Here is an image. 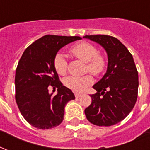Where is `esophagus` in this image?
<instances>
[{
	"label": "esophagus",
	"mask_w": 150,
	"mask_h": 150,
	"mask_svg": "<svg viewBox=\"0 0 150 150\" xmlns=\"http://www.w3.org/2000/svg\"><path fill=\"white\" fill-rule=\"evenodd\" d=\"M81 96V93H75V97H76V98H80Z\"/></svg>",
	"instance_id": "34e87169"
}]
</instances>
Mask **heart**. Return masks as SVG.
<instances>
[{"label": "heart", "instance_id": "obj_1", "mask_svg": "<svg viewBox=\"0 0 150 150\" xmlns=\"http://www.w3.org/2000/svg\"><path fill=\"white\" fill-rule=\"evenodd\" d=\"M73 55L86 63V71L98 75L101 74L106 65L105 60L100 54H98V50L93 45L86 42H81L71 48ZM54 67L57 74L64 75L67 71V61L62 53L58 52L54 58ZM93 81L90 75L82 76H71L64 79V84L67 88L76 93L84 91Z\"/></svg>", "mask_w": 150, "mask_h": 150}]
</instances>
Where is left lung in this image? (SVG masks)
Listing matches in <instances>:
<instances>
[{
	"mask_svg": "<svg viewBox=\"0 0 150 150\" xmlns=\"http://www.w3.org/2000/svg\"><path fill=\"white\" fill-rule=\"evenodd\" d=\"M105 50L106 73L93 86L98 93L90 95L92 103L85 110L86 118L98 126H110L125 119L137 98L138 73L133 56L117 38L107 35H86Z\"/></svg>",
	"mask_w": 150,
	"mask_h": 150,
	"instance_id": "1",
	"label": "left lung"
}]
</instances>
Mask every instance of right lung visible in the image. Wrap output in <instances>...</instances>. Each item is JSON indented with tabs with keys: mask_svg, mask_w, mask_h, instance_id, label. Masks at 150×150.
I'll return each instance as SVG.
<instances>
[{
	"mask_svg": "<svg viewBox=\"0 0 150 150\" xmlns=\"http://www.w3.org/2000/svg\"><path fill=\"white\" fill-rule=\"evenodd\" d=\"M80 37L45 35L31 44L23 52L15 75L16 101L27 122L40 129H49L61 124L64 107L75 99L71 89L62 85L54 67L59 50ZM57 87L54 96L48 86Z\"/></svg>",
	"mask_w": 150,
	"mask_h": 150,
	"instance_id": "right-lung-1",
	"label": "right lung"
}]
</instances>
